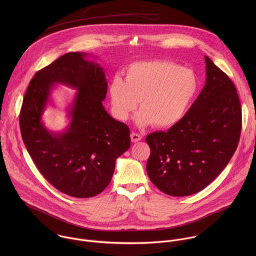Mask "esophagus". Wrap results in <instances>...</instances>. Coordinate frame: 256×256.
I'll use <instances>...</instances> for the list:
<instances>
[{"label":"esophagus","mask_w":256,"mask_h":256,"mask_svg":"<svg viewBox=\"0 0 256 256\" xmlns=\"http://www.w3.org/2000/svg\"><path fill=\"white\" fill-rule=\"evenodd\" d=\"M130 137H131V141H132L133 143L139 142V141L142 139V136H141L140 134H138V133H135V132H132L131 135H130Z\"/></svg>","instance_id":"34e87169"}]
</instances>
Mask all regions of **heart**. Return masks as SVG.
Returning a JSON list of instances; mask_svg holds the SVG:
<instances>
[{
	"label": "heart",
	"mask_w": 256,
	"mask_h": 256,
	"mask_svg": "<svg viewBox=\"0 0 256 256\" xmlns=\"http://www.w3.org/2000/svg\"><path fill=\"white\" fill-rule=\"evenodd\" d=\"M199 90V80L191 69L166 60L131 64L125 80L116 74L110 82V102L115 116L122 121L137 108L139 126L154 124L166 129L178 124L192 106Z\"/></svg>",
	"instance_id": "1"
}]
</instances>
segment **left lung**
Masks as SVG:
<instances>
[{
  "mask_svg": "<svg viewBox=\"0 0 256 256\" xmlns=\"http://www.w3.org/2000/svg\"><path fill=\"white\" fill-rule=\"evenodd\" d=\"M206 84L182 120L148 134V178L172 196L197 193L212 182L234 154L242 108L230 78L205 56Z\"/></svg>",
  "mask_w": 256,
  "mask_h": 256,
  "instance_id": "1",
  "label": "left lung"
}]
</instances>
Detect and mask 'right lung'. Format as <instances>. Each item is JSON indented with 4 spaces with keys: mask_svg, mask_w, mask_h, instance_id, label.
Wrapping results in <instances>:
<instances>
[{
    "mask_svg": "<svg viewBox=\"0 0 256 256\" xmlns=\"http://www.w3.org/2000/svg\"><path fill=\"white\" fill-rule=\"evenodd\" d=\"M88 55L70 52L39 70L26 92L20 113L24 143L44 178L59 191L90 198L110 184L115 160L130 148V130L104 110L108 82ZM55 82L77 90L63 134L48 132L42 115Z\"/></svg>",
    "mask_w": 256,
    "mask_h": 256,
    "instance_id": "right-lung-1",
    "label": "right lung"
}]
</instances>
